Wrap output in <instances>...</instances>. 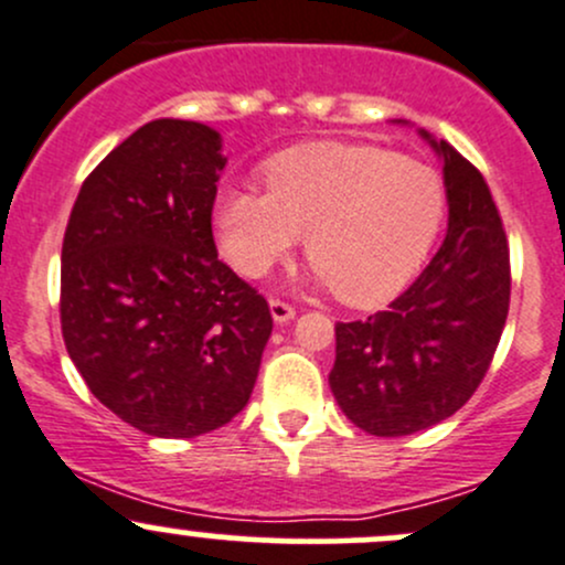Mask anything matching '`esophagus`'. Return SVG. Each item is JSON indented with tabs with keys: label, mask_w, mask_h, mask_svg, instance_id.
Listing matches in <instances>:
<instances>
[{
	"label": "esophagus",
	"mask_w": 565,
	"mask_h": 565,
	"mask_svg": "<svg viewBox=\"0 0 565 565\" xmlns=\"http://www.w3.org/2000/svg\"><path fill=\"white\" fill-rule=\"evenodd\" d=\"M295 313H297L295 306H289V302L278 300V297H273L270 300V316L278 321V324H287V321H292Z\"/></svg>",
	"instance_id": "esophagus-1"
}]
</instances>
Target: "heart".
Returning a JSON list of instances; mask_svg holds the SVG:
<instances>
[{"instance_id": "heart-1", "label": "heart", "mask_w": 565, "mask_h": 565, "mask_svg": "<svg viewBox=\"0 0 565 565\" xmlns=\"http://www.w3.org/2000/svg\"><path fill=\"white\" fill-rule=\"evenodd\" d=\"M268 192L225 190L214 225L222 252L259 278L306 238V257L340 302L381 306L424 263L445 216L431 166L343 141H311L268 160Z\"/></svg>"}]
</instances>
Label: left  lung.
Listing matches in <instances>:
<instances>
[{"label":"left lung","mask_w":565,"mask_h":565,"mask_svg":"<svg viewBox=\"0 0 565 565\" xmlns=\"http://www.w3.org/2000/svg\"><path fill=\"white\" fill-rule=\"evenodd\" d=\"M448 235L386 311L334 324L330 386L351 424L405 437L450 418L493 362L510 311V244L482 173L448 141Z\"/></svg>","instance_id":"left-lung-1"}]
</instances>
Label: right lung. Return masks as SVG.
Returning <instances> with one entry per match:
<instances>
[{"mask_svg": "<svg viewBox=\"0 0 565 565\" xmlns=\"http://www.w3.org/2000/svg\"><path fill=\"white\" fill-rule=\"evenodd\" d=\"M220 150L203 122H147L88 173L64 233L66 351L90 394L152 437L231 424L273 330L268 300L216 257Z\"/></svg>", "mask_w": 565, "mask_h": 565, "instance_id": "1", "label": "right lung"}]
</instances>
